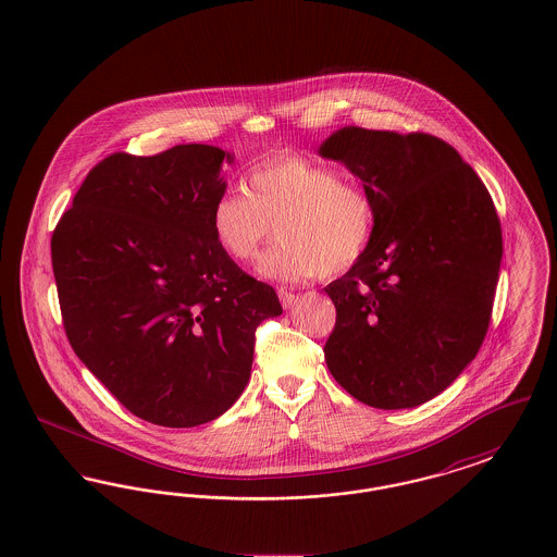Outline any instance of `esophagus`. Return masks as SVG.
I'll return each mask as SVG.
<instances>
[{
    "instance_id": "obj_1",
    "label": "esophagus",
    "mask_w": 557,
    "mask_h": 557,
    "mask_svg": "<svg viewBox=\"0 0 557 557\" xmlns=\"http://www.w3.org/2000/svg\"><path fill=\"white\" fill-rule=\"evenodd\" d=\"M277 296H280V300H282V307H284V309H290L292 305H294V300H296V294L288 290V288H277Z\"/></svg>"
}]
</instances>
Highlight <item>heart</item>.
<instances>
[{"label": "heart", "instance_id": "heart-1", "mask_svg": "<svg viewBox=\"0 0 557 557\" xmlns=\"http://www.w3.org/2000/svg\"><path fill=\"white\" fill-rule=\"evenodd\" d=\"M244 187L246 196L225 191L211 207L212 238L230 259L250 263L271 223L280 242L259 263L269 280L341 273L366 255L375 227L373 200L334 169L298 154H275L250 169Z\"/></svg>", "mask_w": 557, "mask_h": 557}]
</instances>
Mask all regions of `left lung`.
I'll return each mask as SVG.
<instances>
[{
	"instance_id": "8db88e82",
	"label": "left lung",
	"mask_w": 557,
	"mask_h": 557,
	"mask_svg": "<svg viewBox=\"0 0 557 557\" xmlns=\"http://www.w3.org/2000/svg\"><path fill=\"white\" fill-rule=\"evenodd\" d=\"M319 154L343 162L375 207L366 255L325 286L336 307L327 370L370 407H418L455 382L486 336L504 257L495 205L434 135L343 127Z\"/></svg>"
}]
</instances>
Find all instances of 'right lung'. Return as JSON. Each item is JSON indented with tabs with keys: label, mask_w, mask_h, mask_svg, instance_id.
<instances>
[{
	"label": "right lung",
	"mask_w": 557,
	"mask_h": 557,
	"mask_svg": "<svg viewBox=\"0 0 557 557\" xmlns=\"http://www.w3.org/2000/svg\"><path fill=\"white\" fill-rule=\"evenodd\" d=\"M234 154L182 144L96 164L52 236L69 343L133 416L194 428L248 384L255 330L282 315L277 294L212 238L211 207Z\"/></svg>",
	"instance_id": "obj_1"
}]
</instances>
